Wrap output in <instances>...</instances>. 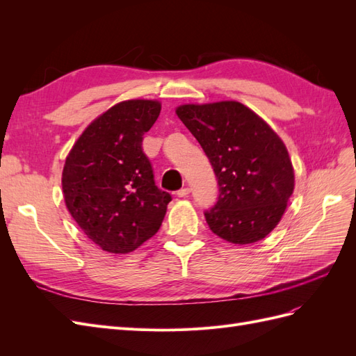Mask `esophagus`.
Listing matches in <instances>:
<instances>
[{
	"label": "esophagus",
	"instance_id": "1",
	"mask_svg": "<svg viewBox=\"0 0 356 356\" xmlns=\"http://www.w3.org/2000/svg\"><path fill=\"white\" fill-rule=\"evenodd\" d=\"M178 197H186V196H188L190 195V188L188 187H184V188H181V190H178Z\"/></svg>",
	"mask_w": 356,
	"mask_h": 356
}]
</instances>
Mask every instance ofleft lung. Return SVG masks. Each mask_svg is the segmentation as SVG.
Returning a JSON list of instances; mask_svg holds the SVG:
<instances>
[{"label": "left lung", "instance_id": "8db88e82", "mask_svg": "<svg viewBox=\"0 0 356 356\" xmlns=\"http://www.w3.org/2000/svg\"><path fill=\"white\" fill-rule=\"evenodd\" d=\"M177 115L199 141L218 179V200L204 212L209 229L232 243L264 239L281 221L294 191V169L282 139L236 101L181 105Z\"/></svg>", "mask_w": 356, "mask_h": 356}]
</instances>
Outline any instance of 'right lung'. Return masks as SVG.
I'll use <instances>...</instances> for the list:
<instances>
[{
  "label": "right lung",
  "mask_w": 356,
  "mask_h": 356,
  "mask_svg": "<svg viewBox=\"0 0 356 356\" xmlns=\"http://www.w3.org/2000/svg\"><path fill=\"white\" fill-rule=\"evenodd\" d=\"M160 110V102L148 99L115 104L86 127L65 160L67 208L106 252H132L153 238L172 200L156 186L141 147Z\"/></svg>",
  "instance_id": "add662e5"
}]
</instances>
